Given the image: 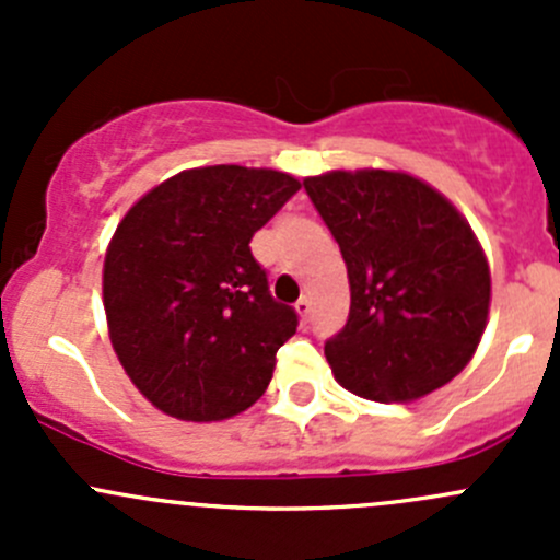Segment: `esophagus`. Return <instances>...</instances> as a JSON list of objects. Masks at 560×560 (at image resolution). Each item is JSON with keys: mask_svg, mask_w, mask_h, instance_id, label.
<instances>
[{"mask_svg": "<svg viewBox=\"0 0 560 560\" xmlns=\"http://www.w3.org/2000/svg\"><path fill=\"white\" fill-rule=\"evenodd\" d=\"M295 312H298V316H301L303 322H306L308 316H312V301H308V298H301V301L295 303Z\"/></svg>", "mask_w": 560, "mask_h": 560, "instance_id": "1", "label": "esophagus"}]
</instances>
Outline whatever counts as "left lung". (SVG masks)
I'll return each mask as SVG.
<instances>
[{
	"label": "left lung",
	"instance_id": "obj_1",
	"mask_svg": "<svg viewBox=\"0 0 560 560\" xmlns=\"http://www.w3.org/2000/svg\"><path fill=\"white\" fill-rule=\"evenodd\" d=\"M349 276V319L325 343L343 389L409 404L455 380L482 341L490 265L453 202L404 171L303 178Z\"/></svg>",
	"mask_w": 560,
	"mask_h": 560
}]
</instances>
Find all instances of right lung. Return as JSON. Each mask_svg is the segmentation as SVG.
Instances as JSON below:
<instances>
[{"instance_id": "add662e5", "label": "right lung", "mask_w": 560, "mask_h": 560, "mask_svg": "<svg viewBox=\"0 0 560 560\" xmlns=\"http://www.w3.org/2000/svg\"><path fill=\"white\" fill-rule=\"evenodd\" d=\"M298 189L295 175L273 167H191L118 222L103 268L107 332L160 411L228 420L270 385L298 314L270 298L248 241Z\"/></svg>"}]
</instances>
